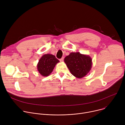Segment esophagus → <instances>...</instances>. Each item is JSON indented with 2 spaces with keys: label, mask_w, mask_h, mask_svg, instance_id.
Listing matches in <instances>:
<instances>
[{
  "label": "esophagus",
  "mask_w": 125,
  "mask_h": 125,
  "mask_svg": "<svg viewBox=\"0 0 125 125\" xmlns=\"http://www.w3.org/2000/svg\"><path fill=\"white\" fill-rule=\"evenodd\" d=\"M59 60H60V62H63V60H64V57H62L61 59H59Z\"/></svg>",
  "instance_id": "esophagus-1"
}]
</instances>
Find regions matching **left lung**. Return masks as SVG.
I'll list each match as a JSON object with an SVG mask.
<instances>
[{
    "label": "left lung",
    "instance_id": "8db88e82",
    "mask_svg": "<svg viewBox=\"0 0 125 125\" xmlns=\"http://www.w3.org/2000/svg\"><path fill=\"white\" fill-rule=\"evenodd\" d=\"M71 73L78 78H82L90 72L92 66L91 57L80 52H71L64 59Z\"/></svg>",
    "mask_w": 125,
    "mask_h": 125
}]
</instances>
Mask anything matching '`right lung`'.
Returning a JSON list of instances; mask_svg holds the SVG:
<instances>
[{
  "instance_id": "1",
  "label": "right lung",
  "mask_w": 125,
  "mask_h": 125,
  "mask_svg": "<svg viewBox=\"0 0 125 125\" xmlns=\"http://www.w3.org/2000/svg\"><path fill=\"white\" fill-rule=\"evenodd\" d=\"M59 61L53 55L46 54L40 59L37 65L39 72L43 77L49 76L54 69L56 64Z\"/></svg>"
}]
</instances>
